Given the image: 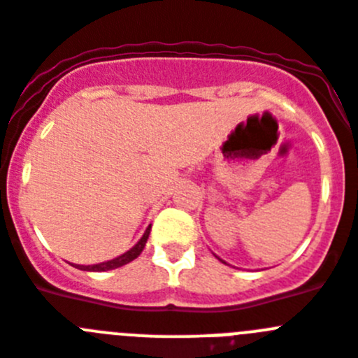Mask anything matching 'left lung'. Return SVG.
Returning a JSON list of instances; mask_svg holds the SVG:
<instances>
[{
	"instance_id": "obj_1",
	"label": "left lung",
	"mask_w": 358,
	"mask_h": 358,
	"mask_svg": "<svg viewBox=\"0 0 358 358\" xmlns=\"http://www.w3.org/2000/svg\"><path fill=\"white\" fill-rule=\"evenodd\" d=\"M217 258H218V256H217ZM218 260H220V258H218ZM220 262H222V264H226V262H224V260H220Z\"/></svg>"
}]
</instances>
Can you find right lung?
<instances>
[{
    "instance_id": "1",
    "label": "right lung",
    "mask_w": 358,
    "mask_h": 358,
    "mask_svg": "<svg viewBox=\"0 0 358 358\" xmlns=\"http://www.w3.org/2000/svg\"><path fill=\"white\" fill-rule=\"evenodd\" d=\"M150 227H147V231L143 233V236L140 238V242L136 243L134 248L129 249L127 252H123V255L116 256V258H113V260H107V262H102V264H94V265H75L73 264V267L80 268V271H93V273H102V271H113V268H118L122 267V265H127L129 262H132L134 258H138V256L141 255V251L145 249V243H147L148 240V235H150Z\"/></svg>"
}]
</instances>
